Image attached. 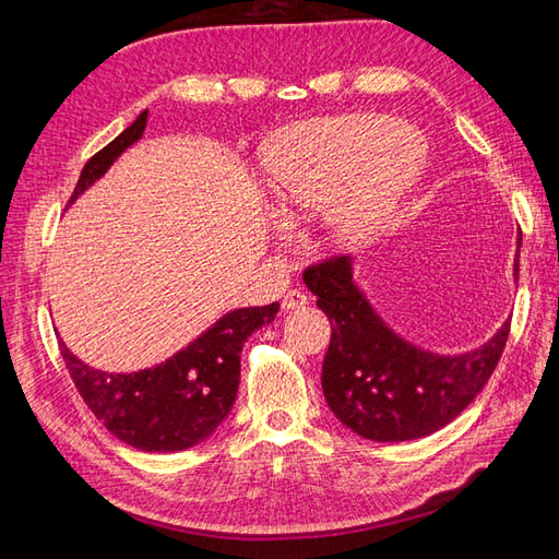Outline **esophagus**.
I'll use <instances>...</instances> for the list:
<instances>
[{
  "instance_id": "1",
  "label": "esophagus",
  "mask_w": 559,
  "mask_h": 559,
  "mask_svg": "<svg viewBox=\"0 0 559 559\" xmlns=\"http://www.w3.org/2000/svg\"><path fill=\"white\" fill-rule=\"evenodd\" d=\"M305 305H307V295L302 290H288L286 295H283V300H281L283 312H295V310H300V307H305Z\"/></svg>"
}]
</instances>
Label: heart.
<instances>
[{
	"label": "heart",
	"mask_w": 559,
	"mask_h": 559,
	"mask_svg": "<svg viewBox=\"0 0 559 559\" xmlns=\"http://www.w3.org/2000/svg\"><path fill=\"white\" fill-rule=\"evenodd\" d=\"M427 141L384 115L317 117L264 151V177L283 216L326 211L329 240L360 247L382 235L423 173Z\"/></svg>",
	"instance_id": "b5f03b06"
}]
</instances>
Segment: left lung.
<instances>
[{"mask_svg": "<svg viewBox=\"0 0 559 559\" xmlns=\"http://www.w3.org/2000/svg\"><path fill=\"white\" fill-rule=\"evenodd\" d=\"M305 286L331 322L324 399L343 425L372 442H408L442 430L488 384L509 336L507 319L488 343L468 353L442 355L415 346L367 300L353 278V257L310 266Z\"/></svg>", "mask_w": 559, "mask_h": 559, "instance_id": "obj_1", "label": "left lung"}]
</instances>
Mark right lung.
<instances>
[{
    "label": "right lung",
    "instance_id": "obj_1",
    "mask_svg": "<svg viewBox=\"0 0 559 559\" xmlns=\"http://www.w3.org/2000/svg\"><path fill=\"white\" fill-rule=\"evenodd\" d=\"M148 110L83 165L69 206L144 136ZM278 302L223 314L173 358L139 372H103L79 360L59 341V350L79 394L96 418L124 444L141 451H185L216 432L240 386L242 343L276 319Z\"/></svg>",
    "mask_w": 559,
    "mask_h": 559
}]
</instances>
